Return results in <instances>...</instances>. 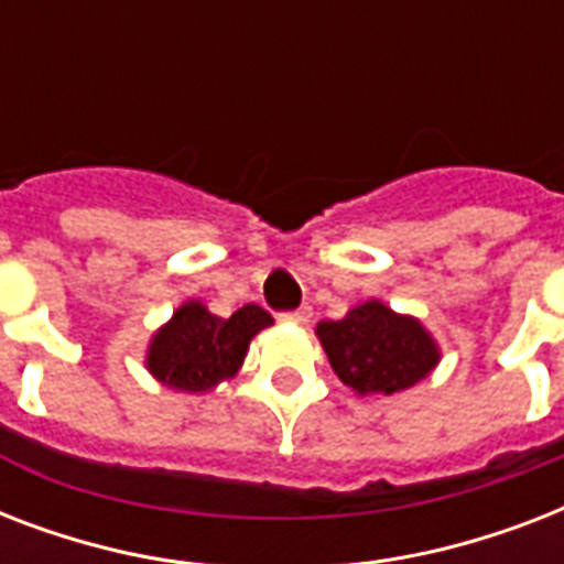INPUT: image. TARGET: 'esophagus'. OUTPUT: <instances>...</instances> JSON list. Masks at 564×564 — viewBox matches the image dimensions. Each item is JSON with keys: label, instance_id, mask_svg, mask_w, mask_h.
I'll use <instances>...</instances> for the list:
<instances>
[{"label": "esophagus", "instance_id": "34e87169", "mask_svg": "<svg viewBox=\"0 0 564 564\" xmlns=\"http://www.w3.org/2000/svg\"><path fill=\"white\" fill-rule=\"evenodd\" d=\"M283 322H292V325H307L310 318H313V310L310 307H299V310H290V313H283Z\"/></svg>", "mask_w": 564, "mask_h": 564}]
</instances>
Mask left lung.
<instances>
[{"label":"left lung","mask_w":564,"mask_h":564,"mask_svg":"<svg viewBox=\"0 0 564 564\" xmlns=\"http://www.w3.org/2000/svg\"><path fill=\"white\" fill-rule=\"evenodd\" d=\"M316 334L339 380L360 394L410 389L438 362V348L427 330L380 301L354 307L343 322H322Z\"/></svg>","instance_id":"obj_1"}]
</instances>
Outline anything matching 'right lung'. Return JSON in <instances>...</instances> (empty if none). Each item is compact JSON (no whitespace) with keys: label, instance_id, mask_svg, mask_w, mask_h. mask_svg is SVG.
<instances>
[{"label":"right lung","instance_id":"1","mask_svg":"<svg viewBox=\"0 0 564 564\" xmlns=\"http://www.w3.org/2000/svg\"><path fill=\"white\" fill-rule=\"evenodd\" d=\"M272 325V316L257 304L239 307L230 318L213 316L210 310L189 301L154 334L149 345V371L161 383L181 392H207L234 377L246 360L251 336Z\"/></svg>","mask_w":564,"mask_h":564}]
</instances>
